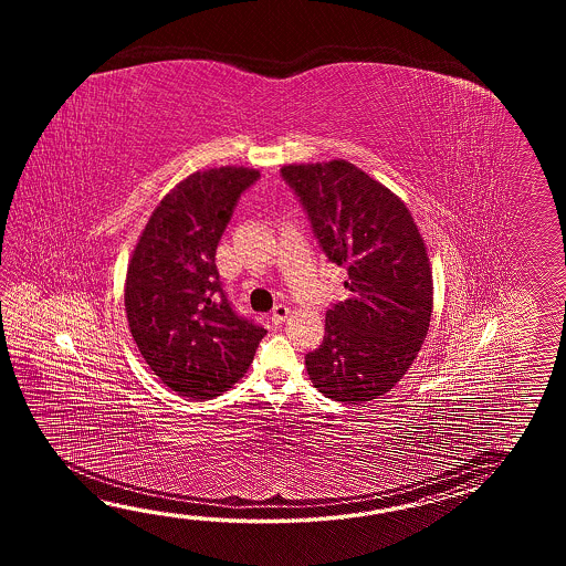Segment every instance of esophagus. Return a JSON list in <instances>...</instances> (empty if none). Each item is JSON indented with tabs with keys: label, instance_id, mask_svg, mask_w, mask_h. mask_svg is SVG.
I'll return each mask as SVG.
<instances>
[{
	"label": "esophagus",
	"instance_id": "1",
	"mask_svg": "<svg viewBox=\"0 0 566 566\" xmlns=\"http://www.w3.org/2000/svg\"><path fill=\"white\" fill-rule=\"evenodd\" d=\"M289 315H291V307L289 305H277L273 313H271V319H273V324H283L285 319H287Z\"/></svg>",
	"mask_w": 566,
	"mask_h": 566
}]
</instances>
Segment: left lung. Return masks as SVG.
I'll use <instances>...</instances> for the list:
<instances>
[{
    "label": "left lung",
    "mask_w": 566,
    "mask_h": 566,
    "mask_svg": "<svg viewBox=\"0 0 566 566\" xmlns=\"http://www.w3.org/2000/svg\"><path fill=\"white\" fill-rule=\"evenodd\" d=\"M327 259L348 266V300L325 317L324 344L305 356L313 386L361 405L400 382L433 315V273L409 208L346 159L287 164Z\"/></svg>",
    "instance_id": "obj_1"
}]
</instances>
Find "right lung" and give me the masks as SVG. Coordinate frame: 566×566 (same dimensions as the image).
Segmentation results:
<instances>
[{
	"mask_svg": "<svg viewBox=\"0 0 566 566\" xmlns=\"http://www.w3.org/2000/svg\"><path fill=\"white\" fill-rule=\"evenodd\" d=\"M259 169H198L156 206L133 249L125 313L147 366L181 397H220L239 382L266 329L232 312L217 247Z\"/></svg>",
	"mask_w": 566,
	"mask_h": 566,
	"instance_id": "right-lung-1",
	"label": "right lung"
}]
</instances>
